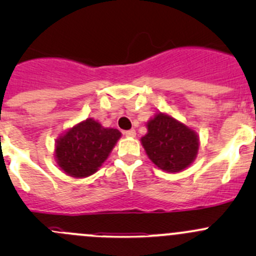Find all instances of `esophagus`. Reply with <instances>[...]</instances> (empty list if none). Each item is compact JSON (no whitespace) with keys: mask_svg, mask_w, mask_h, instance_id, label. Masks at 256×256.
I'll return each mask as SVG.
<instances>
[{"mask_svg":"<svg viewBox=\"0 0 256 256\" xmlns=\"http://www.w3.org/2000/svg\"><path fill=\"white\" fill-rule=\"evenodd\" d=\"M124 135H125L126 138H135V136H136V131L135 130L124 131Z\"/></svg>","mask_w":256,"mask_h":256,"instance_id":"obj_1","label":"esophagus"}]
</instances>
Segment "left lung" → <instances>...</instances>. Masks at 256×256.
Returning <instances> with one entry per match:
<instances>
[{"label": "left lung", "mask_w": 256, "mask_h": 256, "mask_svg": "<svg viewBox=\"0 0 256 256\" xmlns=\"http://www.w3.org/2000/svg\"><path fill=\"white\" fill-rule=\"evenodd\" d=\"M148 132L141 138L150 160L167 172L190 166L198 152L196 132L170 116L158 114L147 124Z\"/></svg>", "instance_id": "obj_1"}]
</instances>
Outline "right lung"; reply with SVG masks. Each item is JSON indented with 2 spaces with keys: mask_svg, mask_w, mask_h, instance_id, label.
Instances as JSON below:
<instances>
[{
  "mask_svg": "<svg viewBox=\"0 0 256 256\" xmlns=\"http://www.w3.org/2000/svg\"><path fill=\"white\" fill-rule=\"evenodd\" d=\"M120 136L116 128H104L88 118L59 138L56 147L58 164L69 176H90L108 158Z\"/></svg>",
  "mask_w": 256,
  "mask_h": 256,
  "instance_id": "right-lung-1",
  "label": "right lung"
}]
</instances>
